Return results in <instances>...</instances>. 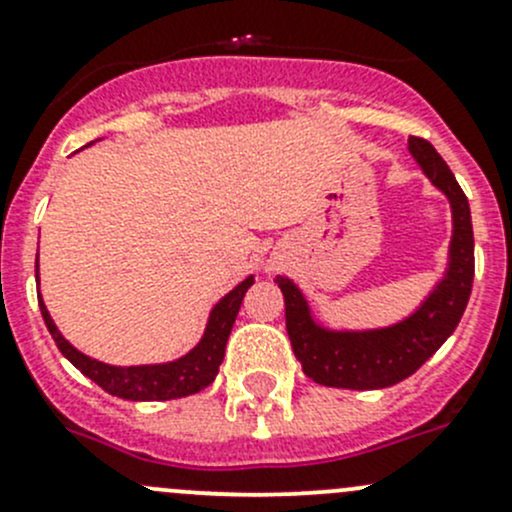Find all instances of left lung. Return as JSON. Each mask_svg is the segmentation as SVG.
I'll return each instance as SVG.
<instances>
[{"label":"left lung","instance_id":"obj_1","mask_svg":"<svg viewBox=\"0 0 512 512\" xmlns=\"http://www.w3.org/2000/svg\"><path fill=\"white\" fill-rule=\"evenodd\" d=\"M409 151L423 175L451 203L453 235L443 280L431 289L421 307L401 322L381 329H329L312 317L302 289L289 277H277L285 294L287 334L304 374L334 389H386L409 379L453 334L466 312L476 272L473 225L466 193L436 148L411 136Z\"/></svg>","mask_w":512,"mask_h":512}]
</instances>
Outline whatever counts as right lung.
Returning a JSON list of instances; mask_svg holds the SVG:
<instances>
[{"label":"right lung","mask_w":512,"mask_h":512,"mask_svg":"<svg viewBox=\"0 0 512 512\" xmlns=\"http://www.w3.org/2000/svg\"><path fill=\"white\" fill-rule=\"evenodd\" d=\"M36 277H39V260H36ZM255 285V277H247L237 285L232 292H227L213 309H210L208 324L200 337V342L175 361H165V364H141V366H113L103 364V361L91 359L76 347H71L64 339V334L56 329L54 319H51L49 309H46L44 299L39 292V309L44 317L46 329L54 337L56 347L61 354L76 366L84 376L96 381L103 391L111 396L128 401H170L183 399V396L198 394L205 386H210L218 376L220 364L225 356L227 337L232 332L237 312L245 292Z\"/></svg>","instance_id":"right-lung-1"}]
</instances>
